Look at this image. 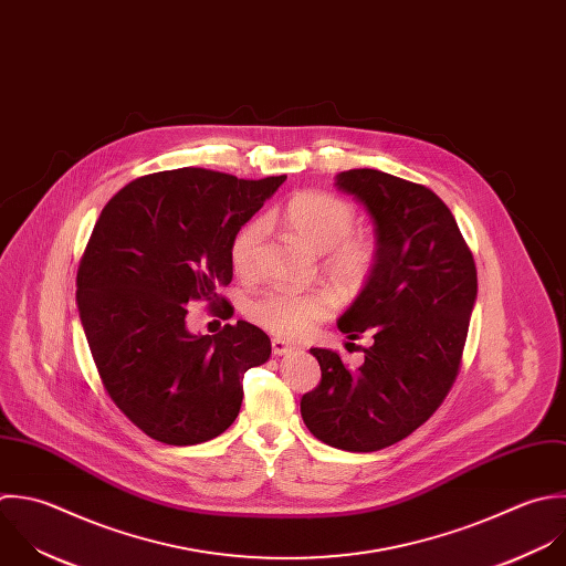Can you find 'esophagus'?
I'll return each instance as SVG.
<instances>
[{
    "mask_svg": "<svg viewBox=\"0 0 566 566\" xmlns=\"http://www.w3.org/2000/svg\"><path fill=\"white\" fill-rule=\"evenodd\" d=\"M273 355H277V357H282V355H289L291 350H293V346L289 344V342H284V339H273Z\"/></svg>",
    "mask_w": 566,
    "mask_h": 566,
    "instance_id": "1",
    "label": "esophagus"
}]
</instances>
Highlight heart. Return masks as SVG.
Segmentation results:
<instances>
[{
  "mask_svg": "<svg viewBox=\"0 0 566 566\" xmlns=\"http://www.w3.org/2000/svg\"><path fill=\"white\" fill-rule=\"evenodd\" d=\"M355 209L326 191H300L286 200L277 222L297 235L311 251L322 253L324 275L342 291L357 293L368 284L379 260V244L366 231H355ZM264 227L249 222L231 242V264L238 275L258 271ZM333 311V297L324 291L293 293L266 291L249 304V315L277 337H304Z\"/></svg>",
  "mask_w": 566,
  "mask_h": 566,
  "instance_id": "obj_1",
  "label": "heart"
}]
</instances>
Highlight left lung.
Listing matches in <instances>:
<instances>
[{"mask_svg": "<svg viewBox=\"0 0 566 566\" xmlns=\"http://www.w3.org/2000/svg\"><path fill=\"white\" fill-rule=\"evenodd\" d=\"M375 224L379 260L337 326L368 331L364 364L348 370L328 348H311L322 381L302 397L306 428L331 448L377 452L412 434L448 397L476 302V264L448 205L428 187L379 169L337 174Z\"/></svg>", "mask_w": 566, "mask_h": 566, "instance_id": "obj_1", "label": "left lung"}]
</instances>
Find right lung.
I'll use <instances>...</instances> for the list:
<instances>
[{"label": "right lung", "mask_w": 566, "mask_h": 566, "mask_svg": "<svg viewBox=\"0 0 566 566\" xmlns=\"http://www.w3.org/2000/svg\"><path fill=\"white\" fill-rule=\"evenodd\" d=\"M284 180L180 167L132 180L103 207L76 304L109 399L147 437L216 439L240 412L244 373L269 361L271 339L258 326L240 319L193 335L185 317L193 300L231 315L218 295L233 277L231 242Z\"/></svg>", "instance_id": "add662e5"}]
</instances>
